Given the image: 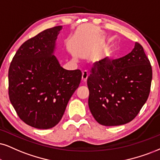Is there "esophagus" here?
Returning <instances> with one entry per match:
<instances>
[{
  "label": "esophagus",
  "mask_w": 160,
  "mask_h": 160,
  "mask_svg": "<svg viewBox=\"0 0 160 160\" xmlns=\"http://www.w3.org/2000/svg\"><path fill=\"white\" fill-rule=\"evenodd\" d=\"M88 76H89V75H88V71H86V70L84 71V72H82V82H85L86 81H87V79H88Z\"/></svg>",
  "instance_id": "34e87169"
}]
</instances>
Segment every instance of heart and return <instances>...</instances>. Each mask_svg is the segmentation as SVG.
I'll return each instance as SVG.
<instances>
[{"label":"heart","mask_w":160,"mask_h":160,"mask_svg":"<svg viewBox=\"0 0 160 160\" xmlns=\"http://www.w3.org/2000/svg\"><path fill=\"white\" fill-rule=\"evenodd\" d=\"M104 56H105L106 57L110 56V51H106L105 54H104Z\"/></svg>","instance_id":"b5f03b06"}]
</instances>
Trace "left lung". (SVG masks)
I'll return each mask as SVG.
<instances>
[{
  "label": "left lung",
  "mask_w": 160,
  "mask_h": 160,
  "mask_svg": "<svg viewBox=\"0 0 160 160\" xmlns=\"http://www.w3.org/2000/svg\"><path fill=\"white\" fill-rule=\"evenodd\" d=\"M88 78V104L94 119L104 126L131 122L146 102L152 68L143 47L136 42L131 52L96 62Z\"/></svg>",
  "instance_id": "1"
}]
</instances>
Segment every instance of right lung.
Segmentation results:
<instances>
[{
    "label": "right lung",
    "mask_w": 160,
    "mask_h": 160,
    "mask_svg": "<svg viewBox=\"0 0 160 160\" xmlns=\"http://www.w3.org/2000/svg\"><path fill=\"white\" fill-rule=\"evenodd\" d=\"M62 26L45 29L26 41L9 69V97L18 116L38 129L53 128L79 86L82 72L67 70L53 55Z\"/></svg>",
    "instance_id": "right-lung-1"
}]
</instances>
